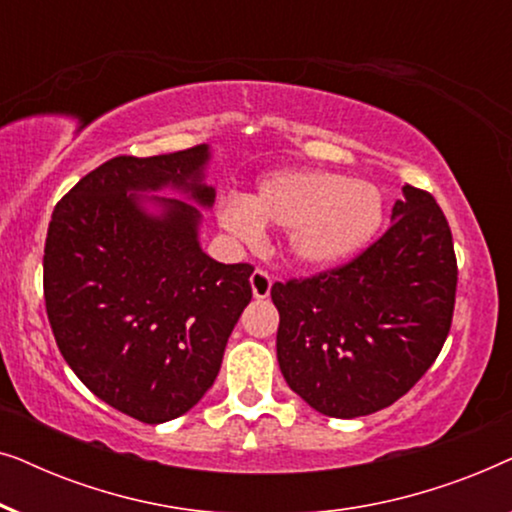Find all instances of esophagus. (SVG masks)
Returning <instances> with one entry per match:
<instances>
[{
  "label": "esophagus",
  "mask_w": 512,
  "mask_h": 512,
  "mask_svg": "<svg viewBox=\"0 0 512 512\" xmlns=\"http://www.w3.org/2000/svg\"><path fill=\"white\" fill-rule=\"evenodd\" d=\"M249 284H251V293H254V298L263 300V298H268V296H270V289H272V277H270L268 272H265V270L258 268V270L251 272Z\"/></svg>",
  "instance_id": "1"
}]
</instances>
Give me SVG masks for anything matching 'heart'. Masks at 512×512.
<instances>
[{
	"label": "heart",
	"instance_id": "obj_1",
	"mask_svg": "<svg viewBox=\"0 0 512 512\" xmlns=\"http://www.w3.org/2000/svg\"><path fill=\"white\" fill-rule=\"evenodd\" d=\"M219 223L240 240H256L263 226L289 230V254L303 268L345 263L373 242L384 221L380 188L328 170H279L244 198L219 207Z\"/></svg>",
	"mask_w": 512,
	"mask_h": 512
}]
</instances>
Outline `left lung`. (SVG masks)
Instances as JSON below:
<instances>
[{"label": "left lung", "mask_w": 512, "mask_h": 512, "mask_svg": "<svg viewBox=\"0 0 512 512\" xmlns=\"http://www.w3.org/2000/svg\"><path fill=\"white\" fill-rule=\"evenodd\" d=\"M457 256L431 193L403 186L380 240L340 268L270 289L284 380L321 415L389 408L436 361L452 326Z\"/></svg>", "instance_id": "8db88e82"}]
</instances>
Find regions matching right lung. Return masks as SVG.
Returning <instances> with one entry per match:
<instances>
[{
    "label": "right lung",
    "mask_w": 512,
    "mask_h": 512,
    "mask_svg": "<svg viewBox=\"0 0 512 512\" xmlns=\"http://www.w3.org/2000/svg\"><path fill=\"white\" fill-rule=\"evenodd\" d=\"M207 163V144L111 158L48 223L44 298L55 342L97 398L144 424L170 422L207 394L251 300L254 268L202 251L198 207L144 195L174 188L212 207Z\"/></svg>",
    "instance_id": "obj_1"
}]
</instances>
